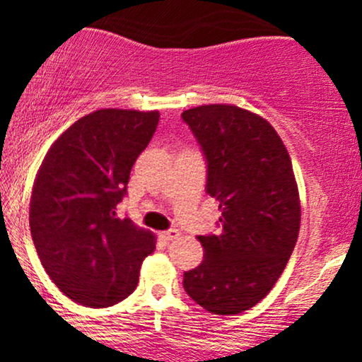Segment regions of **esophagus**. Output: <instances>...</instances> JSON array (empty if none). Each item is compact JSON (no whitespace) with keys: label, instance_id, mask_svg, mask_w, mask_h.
Returning <instances> with one entry per match:
<instances>
[{"label":"esophagus","instance_id":"1","mask_svg":"<svg viewBox=\"0 0 362 362\" xmlns=\"http://www.w3.org/2000/svg\"><path fill=\"white\" fill-rule=\"evenodd\" d=\"M180 235H181V232L180 230H176V229H171V230H166V232H161L160 234V237L165 242H171V240H176V239H180Z\"/></svg>","mask_w":362,"mask_h":362}]
</instances>
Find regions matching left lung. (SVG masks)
<instances>
[{
  "instance_id": "8db88e82",
  "label": "left lung",
  "mask_w": 362,
  "mask_h": 362,
  "mask_svg": "<svg viewBox=\"0 0 362 362\" xmlns=\"http://www.w3.org/2000/svg\"><path fill=\"white\" fill-rule=\"evenodd\" d=\"M207 161V194L219 201V235H199L204 260L185 272L186 293L214 315L264 300L298 239L301 207L288 151L265 118L214 103L182 112Z\"/></svg>"
}]
</instances>
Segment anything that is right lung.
Instances as JSON below:
<instances>
[{"mask_svg": "<svg viewBox=\"0 0 362 362\" xmlns=\"http://www.w3.org/2000/svg\"><path fill=\"white\" fill-rule=\"evenodd\" d=\"M160 112L102 108L67 128L34 180L29 226L47 275L64 295L90 308L125 300L155 235L117 206L132 166L155 133Z\"/></svg>", "mask_w": 362, "mask_h": 362, "instance_id": "1", "label": "right lung"}]
</instances>
